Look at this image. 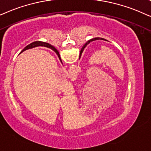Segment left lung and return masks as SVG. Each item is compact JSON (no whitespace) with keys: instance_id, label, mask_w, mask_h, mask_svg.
Segmentation results:
<instances>
[{"instance_id":"obj_1","label":"left lung","mask_w":151,"mask_h":151,"mask_svg":"<svg viewBox=\"0 0 151 151\" xmlns=\"http://www.w3.org/2000/svg\"><path fill=\"white\" fill-rule=\"evenodd\" d=\"M99 39H101V40H106V39H102V38H99V37H98V38H94V39H92L89 40V41H88L87 43H86L85 45L83 46V47H82V49L81 50V52H80V55H81V53L83 51L84 48H85L86 46H87V45H88V44L90 43V42H92V41H95V40H99Z\"/></svg>"}]
</instances>
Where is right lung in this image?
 <instances>
[{
	"instance_id": "add662e5",
	"label": "right lung",
	"mask_w": 151,
	"mask_h": 151,
	"mask_svg": "<svg viewBox=\"0 0 151 151\" xmlns=\"http://www.w3.org/2000/svg\"><path fill=\"white\" fill-rule=\"evenodd\" d=\"M37 46H44V47H49V48H50V49H52V50H54V51H55L56 53H57V55H58V57H59V58L60 61H61V57H60L59 52H58V50L56 49L55 47H53V46H52V45H50L49 43H45V42H42V41H35V42H33V43H30L29 45H28L26 46V47L23 50V52L25 51V50H27V49H30V48L37 47Z\"/></svg>"
}]
</instances>
